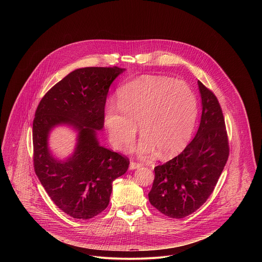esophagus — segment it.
Returning a JSON list of instances; mask_svg holds the SVG:
<instances>
[{
	"label": "esophagus",
	"instance_id": "34e87169",
	"mask_svg": "<svg viewBox=\"0 0 262 262\" xmlns=\"http://www.w3.org/2000/svg\"><path fill=\"white\" fill-rule=\"evenodd\" d=\"M141 166H142V163L135 162V161H131L130 162V169H136V168H139Z\"/></svg>",
	"mask_w": 262,
	"mask_h": 262
}]
</instances>
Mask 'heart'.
<instances>
[{"mask_svg":"<svg viewBox=\"0 0 262 262\" xmlns=\"http://www.w3.org/2000/svg\"><path fill=\"white\" fill-rule=\"evenodd\" d=\"M118 108L109 106L105 123L109 140L117 149H127L139 125L143 135L137 151L155 148L172 156L189 141L198 119V100L190 86L164 76H142L118 91Z\"/></svg>","mask_w":262,"mask_h":262,"instance_id":"1","label":"heart"}]
</instances>
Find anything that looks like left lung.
<instances>
[{
    "label": "left lung",
    "mask_w": 262,
    "mask_h": 262,
    "mask_svg": "<svg viewBox=\"0 0 262 262\" xmlns=\"http://www.w3.org/2000/svg\"><path fill=\"white\" fill-rule=\"evenodd\" d=\"M202 117L194 138L182 153L154 167L150 204L169 218L195 212L213 192L229 156L224 116L215 94L198 81Z\"/></svg>",
    "instance_id": "left-lung-1"
}]
</instances>
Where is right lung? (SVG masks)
Listing matches in <instances>:
<instances>
[{"label": "right lung", "mask_w": 262, "mask_h": 262, "mask_svg": "<svg viewBox=\"0 0 262 262\" xmlns=\"http://www.w3.org/2000/svg\"><path fill=\"white\" fill-rule=\"evenodd\" d=\"M123 72L117 67L75 70L44 95L35 112V173L53 203L75 219L102 213L109 205L114 180L129 166L126 156L100 146L97 139V130L104 127L109 88ZM59 123L79 131L75 153L66 162L55 160L47 147L49 131Z\"/></svg>", "instance_id": "add662e5"}]
</instances>
